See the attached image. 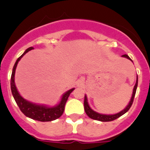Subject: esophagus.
<instances>
[{"instance_id": "1", "label": "esophagus", "mask_w": 150, "mask_h": 150, "mask_svg": "<svg viewBox=\"0 0 150 150\" xmlns=\"http://www.w3.org/2000/svg\"><path fill=\"white\" fill-rule=\"evenodd\" d=\"M81 85H82V82H81V81H79V82H78L77 86H81Z\"/></svg>"}]
</instances>
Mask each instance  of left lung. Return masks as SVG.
Masks as SVG:
<instances>
[{
	"mask_svg": "<svg viewBox=\"0 0 150 150\" xmlns=\"http://www.w3.org/2000/svg\"><path fill=\"white\" fill-rule=\"evenodd\" d=\"M122 56L125 57V58H127V59H129V60H131L132 62V60L130 59L129 56H128V55H122ZM137 83H138V77H137V81H136L135 86H134V87L133 93H132V98H131V100L129 101V103H128V104L127 105V107H125L124 110H122V111H120V112L116 113V114L107 115V114H101V113H98V112H95V111H94L93 110L91 109V107H89V105H88V99H87V97L86 95H85V98H84L85 112H86V113L87 116H88V117L91 118V119H92V120H98V121L110 122V121H113V120H116V119H118V118L120 117L121 116H122L123 114H125V112H128V110L130 109V107H132V104H133L134 98L135 93H136V90H137Z\"/></svg>",
	"mask_w": 150,
	"mask_h": 150,
	"instance_id": "obj_1",
	"label": "left lung"
}]
</instances>
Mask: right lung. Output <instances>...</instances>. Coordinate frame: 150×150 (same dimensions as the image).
<instances>
[{
  "mask_svg": "<svg viewBox=\"0 0 150 150\" xmlns=\"http://www.w3.org/2000/svg\"><path fill=\"white\" fill-rule=\"evenodd\" d=\"M33 49H34L33 47H29L28 49H27L25 51V52L17 59L15 64L13 66V72H12L11 75V80H10L12 94H13V98L15 99L17 105L18 106L20 110L27 117L40 122L53 121V120L59 119L63 114L64 110V107H65V104L67 100V98H68L70 94L74 90V88L66 91L65 93L62 95L61 101L59 102V104L55 106V107H47V106L36 104H34V103H31L30 101H28L25 99H24L21 96L20 94L18 93V90H17L16 86L15 85L16 69L18 62L23 57V55H25L28 52L33 50Z\"/></svg>",
  "mask_w": 150,
  "mask_h": 150,
  "instance_id": "add662e5",
  "label": "right lung"
}]
</instances>
